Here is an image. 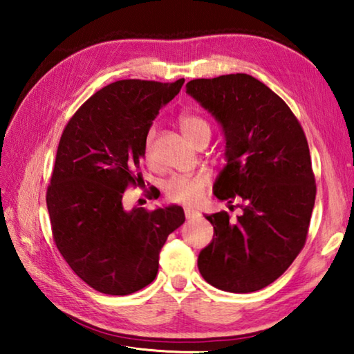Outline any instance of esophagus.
I'll return each instance as SVG.
<instances>
[{
	"label": "esophagus",
	"mask_w": 354,
	"mask_h": 354,
	"mask_svg": "<svg viewBox=\"0 0 354 354\" xmlns=\"http://www.w3.org/2000/svg\"><path fill=\"white\" fill-rule=\"evenodd\" d=\"M184 214H185V218H187V220L195 218V217H198V215H200V212L196 211V209H192V207H185Z\"/></svg>",
	"instance_id": "34e87169"
}]
</instances>
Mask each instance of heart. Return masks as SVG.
<instances>
[{
	"instance_id": "b5f03b06",
	"label": "heart",
	"mask_w": 354,
	"mask_h": 354,
	"mask_svg": "<svg viewBox=\"0 0 354 354\" xmlns=\"http://www.w3.org/2000/svg\"><path fill=\"white\" fill-rule=\"evenodd\" d=\"M179 128L183 134L194 143L201 136H211V127L205 120L196 115H183L179 118ZM153 137L154 131L148 134L145 151L148 158L153 154ZM207 185V176L203 173H195V175H181L170 179L167 184L165 192L167 196L175 203H183V205H195L203 194H205Z\"/></svg>"
}]
</instances>
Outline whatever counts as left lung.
Returning a JSON list of instances; mask_svg holds the SVG:
<instances>
[{"label":"left lung","instance_id":"obj_1","mask_svg":"<svg viewBox=\"0 0 354 354\" xmlns=\"http://www.w3.org/2000/svg\"><path fill=\"white\" fill-rule=\"evenodd\" d=\"M220 124L226 165L214 195L241 200L242 214L206 215L214 237L198 270L220 290L248 293L278 279L304 247L315 203L306 136L283 100L256 77L236 73L185 86Z\"/></svg>","mask_w":354,"mask_h":354}]
</instances>
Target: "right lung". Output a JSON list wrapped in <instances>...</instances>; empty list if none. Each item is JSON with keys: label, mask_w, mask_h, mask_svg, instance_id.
<instances>
[{"label": "right lung", "mask_w": 354, "mask_h": 354, "mask_svg": "<svg viewBox=\"0 0 354 354\" xmlns=\"http://www.w3.org/2000/svg\"><path fill=\"white\" fill-rule=\"evenodd\" d=\"M184 80H123L88 98L65 127L46 192L53 237L77 277L107 295H129L153 283L159 253L184 223L181 206L145 211L123 206L139 183L147 136Z\"/></svg>", "instance_id": "obj_1"}]
</instances>
